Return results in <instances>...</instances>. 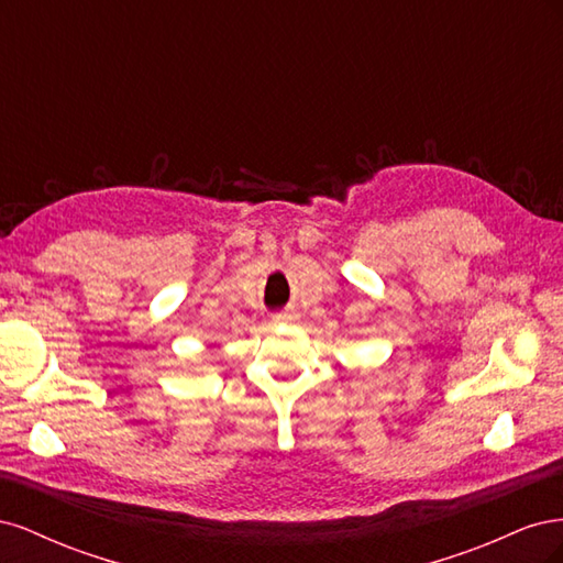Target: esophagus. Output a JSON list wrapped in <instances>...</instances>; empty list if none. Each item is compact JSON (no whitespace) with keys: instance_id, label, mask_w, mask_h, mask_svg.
Wrapping results in <instances>:
<instances>
[{"instance_id":"34e87169","label":"esophagus","mask_w":563,"mask_h":563,"mask_svg":"<svg viewBox=\"0 0 563 563\" xmlns=\"http://www.w3.org/2000/svg\"><path fill=\"white\" fill-rule=\"evenodd\" d=\"M294 319V314H277L275 317V321H291Z\"/></svg>"}]
</instances>
